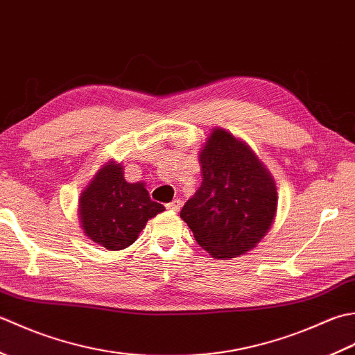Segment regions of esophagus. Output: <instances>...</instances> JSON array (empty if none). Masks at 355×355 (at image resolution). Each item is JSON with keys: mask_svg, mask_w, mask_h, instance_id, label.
Here are the masks:
<instances>
[{"mask_svg": "<svg viewBox=\"0 0 355 355\" xmlns=\"http://www.w3.org/2000/svg\"><path fill=\"white\" fill-rule=\"evenodd\" d=\"M180 207H182V202H180L179 199L171 200L170 204H167V208H168V209H171V211H179Z\"/></svg>", "mask_w": 355, "mask_h": 355, "instance_id": "esophagus-1", "label": "esophagus"}]
</instances>
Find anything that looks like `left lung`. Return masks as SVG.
<instances>
[{
  "instance_id": "1",
  "label": "left lung",
  "mask_w": 355,
  "mask_h": 355,
  "mask_svg": "<svg viewBox=\"0 0 355 355\" xmlns=\"http://www.w3.org/2000/svg\"><path fill=\"white\" fill-rule=\"evenodd\" d=\"M199 161L204 179L180 218L211 257L242 256L262 241L276 218L274 178L247 144L223 128H213Z\"/></svg>"
}]
</instances>
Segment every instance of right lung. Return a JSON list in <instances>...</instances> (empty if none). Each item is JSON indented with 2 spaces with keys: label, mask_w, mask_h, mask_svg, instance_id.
<instances>
[{
  "label": "right lung",
  "mask_w": 355,
  "mask_h": 355,
  "mask_svg": "<svg viewBox=\"0 0 355 355\" xmlns=\"http://www.w3.org/2000/svg\"><path fill=\"white\" fill-rule=\"evenodd\" d=\"M165 207L151 200L146 184H128L121 164L108 161L79 196V220L85 236L110 251L132 245L147 222Z\"/></svg>",
  "instance_id": "obj_1"
}]
</instances>
